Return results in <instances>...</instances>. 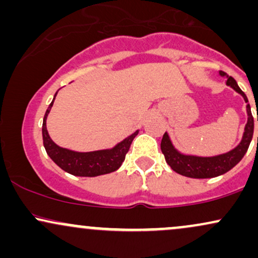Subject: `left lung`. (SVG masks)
Here are the masks:
<instances>
[{"label":"left lung","mask_w":258,"mask_h":258,"mask_svg":"<svg viewBox=\"0 0 258 258\" xmlns=\"http://www.w3.org/2000/svg\"><path fill=\"white\" fill-rule=\"evenodd\" d=\"M221 76L227 78V85L230 86L233 90H235L239 94H241L245 102L248 103L246 94L240 90L236 81L232 76H228L224 72H220ZM247 110V123L245 126L242 139L238 147L234 148L233 150L221 155L209 156V158H203V156L194 155H184L179 153L171 143L170 137L165 132L164 137L161 139V152L165 155V160L174 172L182 174V176L190 177V178H212V177L221 176V174L228 172L229 170L235 166L240 160L244 158L245 153L247 152L248 146L251 143V139L253 136V117L251 114L250 104L246 105ZM258 121V117H257Z\"/></svg>","instance_id":"1"}]
</instances>
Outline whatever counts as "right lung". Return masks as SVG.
<instances>
[{"instance_id": "add662e5", "label": "right lung", "mask_w": 258, "mask_h": 258, "mask_svg": "<svg viewBox=\"0 0 258 258\" xmlns=\"http://www.w3.org/2000/svg\"><path fill=\"white\" fill-rule=\"evenodd\" d=\"M55 96H57V93H55ZM54 98H53L52 103L49 104L48 109H47L46 114H44L42 123L43 146L49 158L61 170H64L65 172L70 174H74V176L96 177L100 176V174H106L116 171L122 165L123 160L126 158V154L128 152L130 147H131L132 141L138 135V131L132 133L131 136H128V137L123 139L122 142H120L117 146L111 148V149L97 150V152L90 153H79L65 149V148H60L49 137L46 127L47 116H48L49 111H51Z\"/></svg>"}]
</instances>
